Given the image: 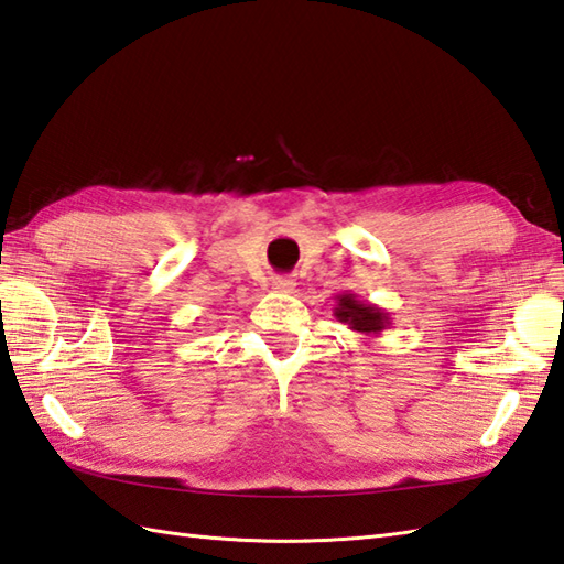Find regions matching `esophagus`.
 Returning a JSON list of instances; mask_svg holds the SVG:
<instances>
[{
  "label": "esophagus",
  "instance_id": "34e87169",
  "mask_svg": "<svg viewBox=\"0 0 564 564\" xmlns=\"http://www.w3.org/2000/svg\"><path fill=\"white\" fill-rule=\"evenodd\" d=\"M273 291L293 293L295 291V279H291V276H276V279H273Z\"/></svg>",
  "mask_w": 564,
  "mask_h": 564
}]
</instances>
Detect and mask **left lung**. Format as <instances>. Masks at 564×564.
<instances>
[{"mask_svg":"<svg viewBox=\"0 0 564 564\" xmlns=\"http://www.w3.org/2000/svg\"><path fill=\"white\" fill-rule=\"evenodd\" d=\"M336 303L338 305L334 307V317L338 322L348 324V329L358 334L377 336L391 324L389 312H384L382 307H377L372 303H365V300H358V295L352 293L336 295Z\"/></svg>","mask_w":564,"mask_h":564,"instance_id":"1","label":"left lung"}]
</instances>
